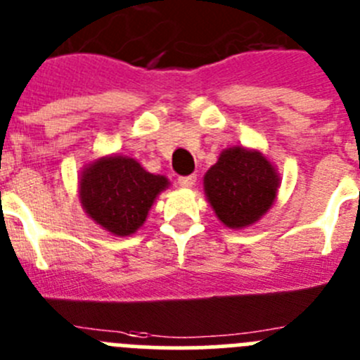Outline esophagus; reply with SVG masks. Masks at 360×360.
Masks as SVG:
<instances>
[{
    "label": "esophagus",
    "instance_id": "esophagus-1",
    "mask_svg": "<svg viewBox=\"0 0 360 360\" xmlns=\"http://www.w3.org/2000/svg\"><path fill=\"white\" fill-rule=\"evenodd\" d=\"M196 184V176L194 174H187V176L178 178V186L180 187H193Z\"/></svg>",
    "mask_w": 360,
    "mask_h": 360
}]
</instances>
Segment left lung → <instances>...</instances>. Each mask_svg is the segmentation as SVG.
Returning <instances> with one entry per match:
<instances>
[{
	"label": "left lung",
	"mask_w": 360,
	"mask_h": 360,
	"mask_svg": "<svg viewBox=\"0 0 360 360\" xmlns=\"http://www.w3.org/2000/svg\"><path fill=\"white\" fill-rule=\"evenodd\" d=\"M203 184L216 216L230 229H245L273 205L278 174L262 153L233 146L219 155Z\"/></svg>",
	"instance_id": "1"
}]
</instances>
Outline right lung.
I'll return each instance as SVG.
<instances>
[{
  "label": "right lung",
  "instance_id": "obj_1",
  "mask_svg": "<svg viewBox=\"0 0 360 360\" xmlns=\"http://www.w3.org/2000/svg\"><path fill=\"white\" fill-rule=\"evenodd\" d=\"M167 178L151 174L128 157H105L85 167L80 200L85 212L114 236H130L146 221Z\"/></svg>",
  "mask_w": 360,
  "mask_h": 360
}]
</instances>
